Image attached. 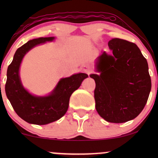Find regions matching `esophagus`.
Instances as JSON below:
<instances>
[{"label":"esophagus","instance_id":"34e87169","mask_svg":"<svg viewBox=\"0 0 158 158\" xmlns=\"http://www.w3.org/2000/svg\"><path fill=\"white\" fill-rule=\"evenodd\" d=\"M81 69L84 73H86L88 75H89L90 72H91V70H90V66L88 65V64H85V65H83V67H82Z\"/></svg>","mask_w":158,"mask_h":158}]
</instances>
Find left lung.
Wrapping results in <instances>:
<instances>
[{"instance_id":"1","label":"left lung","mask_w":158,"mask_h":158,"mask_svg":"<svg viewBox=\"0 0 158 158\" xmlns=\"http://www.w3.org/2000/svg\"><path fill=\"white\" fill-rule=\"evenodd\" d=\"M108 45L111 55L103 52L96 59L100 75H90L96 82V109L108 122H127L137 117L148 101L152 85L148 64L135 43L114 38Z\"/></svg>"}]
</instances>
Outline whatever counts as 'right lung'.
Listing matches in <instances>:
<instances>
[{"mask_svg":"<svg viewBox=\"0 0 158 158\" xmlns=\"http://www.w3.org/2000/svg\"><path fill=\"white\" fill-rule=\"evenodd\" d=\"M54 40V36L40 37L27 42L17 49L8 68L6 96L18 116L29 124L45 125L62 117L68 111L70 96L88 77L85 73H77L60 79L52 92L47 96H34L23 87L19 76L23 57L36 45Z\"/></svg>","mask_w":158,"mask_h":158,"instance_id":"add662e5","label":"right lung"}]
</instances>
